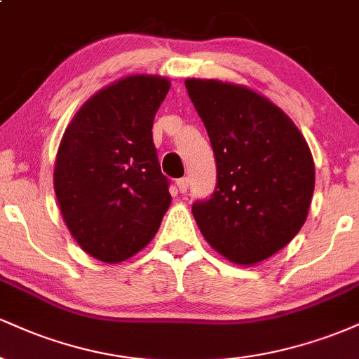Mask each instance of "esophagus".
Segmentation results:
<instances>
[{"label": "esophagus", "mask_w": 359, "mask_h": 359, "mask_svg": "<svg viewBox=\"0 0 359 359\" xmlns=\"http://www.w3.org/2000/svg\"><path fill=\"white\" fill-rule=\"evenodd\" d=\"M177 187H179V191L180 192H187V189H189V179H187V177H182V179H179V180H177Z\"/></svg>", "instance_id": "obj_1"}]
</instances>
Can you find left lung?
Returning a JSON list of instances; mask_svg holds the SVG:
<instances>
[{
	"instance_id": "left-lung-1",
	"label": "left lung",
	"mask_w": 359,
	"mask_h": 359,
	"mask_svg": "<svg viewBox=\"0 0 359 359\" xmlns=\"http://www.w3.org/2000/svg\"><path fill=\"white\" fill-rule=\"evenodd\" d=\"M216 156L217 184L192 205L205 241L236 265L270 258L300 231L316 168L295 123L265 96L217 79H185Z\"/></svg>"
}]
</instances>
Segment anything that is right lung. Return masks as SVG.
<instances>
[{
    "instance_id": "1",
    "label": "right lung",
    "mask_w": 359,
    "mask_h": 359,
    "mask_svg": "<svg viewBox=\"0 0 359 359\" xmlns=\"http://www.w3.org/2000/svg\"><path fill=\"white\" fill-rule=\"evenodd\" d=\"M170 81L135 74L106 86L74 114L57 150L53 189L86 253L119 263L154 240L170 205L151 138Z\"/></svg>"
}]
</instances>
